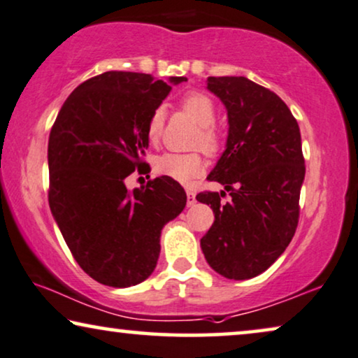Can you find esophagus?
Returning <instances> with one entry per match:
<instances>
[{
	"instance_id": "obj_1",
	"label": "esophagus",
	"mask_w": 358,
	"mask_h": 358,
	"mask_svg": "<svg viewBox=\"0 0 358 358\" xmlns=\"http://www.w3.org/2000/svg\"><path fill=\"white\" fill-rule=\"evenodd\" d=\"M187 203H188V206H193L194 203H196V194L193 193V189H187Z\"/></svg>"
}]
</instances>
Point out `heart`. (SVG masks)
<instances>
[{"label": "heart", "instance_id": "1", "mask_svg": "<svg viewBox=\"0 0 358 358\" xmlns=\"http://www.w3.org/2000/svg\"><path fill=\"white\" fill-rule=\"evenodd\" d=\"M180 108L199 126L194 145L201 147L209 155H216L222 147V137L214 127L217 113L213 98L201 92L187 93L180 99ZM164 109H154V113L149 117V122H147V137H149L150 142H155L160 137L162 129H164ZM155 171L162 176H169V178L178 183H189L204 171V160L198 152H192V154L169 152V154L157 157Z\"/></svg>", "mask_w": 358, "mask_h": 358}]
</instances>
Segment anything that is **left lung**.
<instances>
[{"instance_id":"left-lung-1","label":"left lung","mask_w":358,"mask_h":358,"mask_svg":"<svg viewBox=\"0 0 358 358\" xmlns=\"http://www.w3.org/2000/svg\"><path fill=\"white\" fill-rule=\"evenodd\" d=\"M208 90L229 117L226 150L209 175L231 192H203L214 222L201 239L208 264L231 280H249L283 254L299 221L306 173L296 119L278 94L245 76H209Z\"/></svg>"}]
</instances>
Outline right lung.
<instances>
[{
    "instance_id": "right-lung-1",
    "label": "right lung",
    "mask_w": 358,
    "mask_h": 358,
    "mask_svg": "<svg viewBox=\"0 0 358 358\" xmlns=\"http://www.w3.org/2000/svg\"><path fill=\"white\" fill-rule=\"evenodd\" d=\"M187 82L171 76L170 83ZM171 87L152 75L104 71L66 98L49 136V204L69 249L98 283L144 282L160 254V232L187 193L169 176L127 192L149 147L147 122Z\"/></svg>"
}]
</instances>
